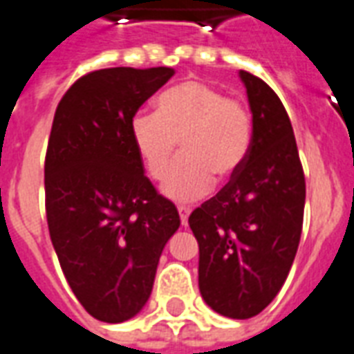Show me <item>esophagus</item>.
<instances>
[{
    "instance_id": "34e87169",
    "label": "esophagus",
    "mask_w": 354,
    "mask_h": 354,
    "mask_svg": "<svg viewBox=\"0 0 354 354\" xmlns=\"http://www.w3.org/2000/svg\"><path fill=\"white\" fill-rule=\"evenodd\" d=\"M177 210H179L180 223L186 227V225H188V216H190V207H186V205H180V207H177Z\"/></svg>"
}]
</instances>
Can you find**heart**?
Here are the masks:
<instances>
[{
    "label": "heart",
    "mask_w": 354,
    "mask_h": 354,
    "mask_svg": "<svg viewBox=\"0 0 354 354\" xmlns=\"http://www.w3.org/2000/svg\"><path fill=\"white\" fill-rule=\"evenodd\" d=\"M251 112L236 97L203 81L166 90L155 112H138L131 136L147 175L160 179L180 142L183 157L166 175L162 192L177 201L205 196L212 179H232L251 144Z\"/></svg>",
    "instance_id": "obj_1"
}]
</instances>
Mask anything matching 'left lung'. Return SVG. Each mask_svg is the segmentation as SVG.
<instances>
[{"label":"left lung","mask_w":354,"mask_h":354,"mask_svg":"<svg viewBox=\"0 0 354 354\" xmlns=\"http://www.w3.org/2000/svg\"><path fill=\"white\" fill-rule=\"evenodd\" d=\"M253 134L238 174L188 218L199 243V292L212 310L248 319L275 299L303 231L305 174L288 112L260 77L240 72Z\"/></svg>","instance_id":"obj_1"}]
</instances>
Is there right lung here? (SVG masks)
I'll list each match as a JSON object with an SVG mask.
<instances>
[{"label":"right lung","mask_w":354,"mask_h":354,"mask_svg":"<svg viewBox=\"0 0 354 354\" xmlns=\"http://www.w3.org/2000/svg\"><path fill=\"white\" fill-rule=\"evenodd\" d=\"M171 68H105L68 88L55 111L44 186L55 253L90 316L122 323L153 290L179 212L144 175L131 136L138 109L168 83Z\"/></svg>","instance_id":"1"}]
</instances>
